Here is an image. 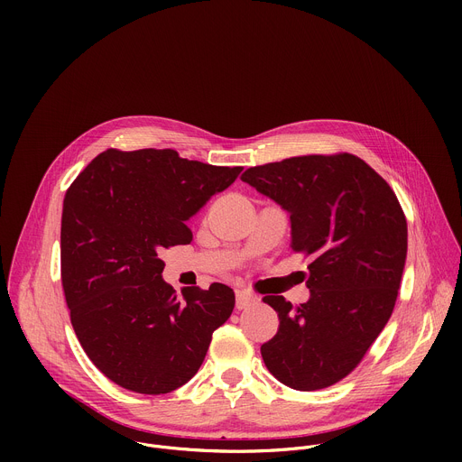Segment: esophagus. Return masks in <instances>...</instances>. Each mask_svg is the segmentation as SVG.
Segmentation results:
<instances>
[{"instance_id": "obj_1", "label": "esophagus", "mask_w": 462, "mask_h": 462, "mask_svg": "<svg viewBox=\"0 0 462 462\" xmlns=\"http://www.w3.org/2000/svg\"><path fill=\"white\" fill-rule=\"evenodd\" d=\"M255 303H257V296H254V294H250L248 291H243V289L236 291V307L239 310L248 309L250 305H255Z\"/></svg>"}]
</instances>
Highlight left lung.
<instances>
[{"label":"left lung","mask_w":462,"mask_h":462,"mask_svg":"<svg viewBox=\"0 0 462 462\" xmlns=\"http://www.w3.org/2000/svg\"><path fill=\"white\" fill-rule=\"evenodd\" d=\"M241 180L291 216L292 250L312 257L305 303L263 298L278 312L280 328L261 356L292 389L333 385L358 365L397 301L408 252L397 195L349 153L255 166Z\"/></svg>","instance_id":"obj_1"}]
</instances>
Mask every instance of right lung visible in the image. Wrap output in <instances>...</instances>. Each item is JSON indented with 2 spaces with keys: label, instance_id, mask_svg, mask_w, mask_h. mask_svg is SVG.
<instances>
[{
  "label": "right lung",
  "instance_id": "right-lung-1",
  "mask_svg": "<svg viewBox=\"0 0 462 462\" xmlns=\"http://www.w3.org/2000/svg\"><path fill=\"white\" fill-rule=\"evenodd\" d=\"M241 170L180 159L173 150H107L65 193V301L86 355L120 387L162 394L184 385L230 318V287H188L179 298L162 280L161 254L191 241L186 221Z\"/></svg>",
  "mask_w": 462,
  "mask_h": 462
}]
</instances>
